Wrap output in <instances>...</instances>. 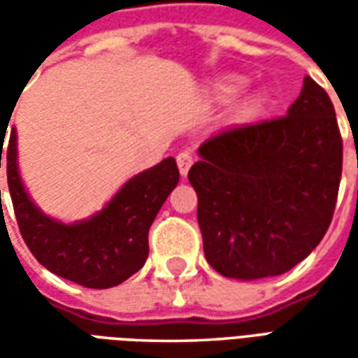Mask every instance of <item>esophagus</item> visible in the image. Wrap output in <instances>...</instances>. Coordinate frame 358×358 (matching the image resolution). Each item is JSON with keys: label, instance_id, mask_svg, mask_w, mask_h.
I'll list each match as a JSON object with an SVG mask.
<instances>
[{"label": "esophagus", "instance_id": "34e87169", "mask_svg": "<svg viewBox=\"0 0 358 358\" xmlns=\"http://www.w3.org/2000/svg\"><path fill=\"white\" fill-rule=\"evenodd\" d=\"M176 164H178L180 174L186 176L187 172H189V166L194 164V155L189 151H180L178 155H176Z\"/></svg>", "mask_w": 358, "mask_h": 358}]
</instances>
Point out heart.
<instances>
[{
    "instance_id": "obj_1",
    "label": "heart",
    "mask_w": 358,
    "mask_h": 358,
    "mask_svg": "<svg viewBox=\"0 0 358 358\" xmlns=\"http://www.w3.org/2000/svg\"><path fill=\"white\" fill-rule=\"evenodd\" d=\"M241 90V80L240 78H228L220 84V88H218V94L220 97H224V99H230L234 95L238 94Z\"/></svg>"
}]
</instances>
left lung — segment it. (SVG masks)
I'll use <instances>...</instances> for the list:
<instances>
[{"mask_svg": "<svg viewBox=\"0 0 358 358\" xmlns=\"http://www.w3.org/2000/svg\"><path fill=\"white\" fill-rule=\"evenodd\" d=\"M199 155L187 178L218 274L278 276L320 243L338 201L343 141L330 97L310 76L287 115L222 128Z\"/></svg>", "mask_w": 358, "mask_h": 358, "instance_id": "1", "label": "left lung"}]
</instances>
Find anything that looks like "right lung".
<instances>
[{
	"mask_svg": "<svg viewBox=\"0 0 358 358\" xmlns=\"http://www.w3.org/2000/svg\"><path fill=\"white\" fill-rule=\"evenodd\" d=\"M0 130V140L5 141ZM7 184L20 236L53 274L74 284L105 289L122 284L143 266L149 255L148 234L157 213L180 178L176 161L169 157L128 180L109 205L90 220L61 224L30 201L17 171V134L7 143ZM3 143L0 145V169ZM1 194V192H0Z\"/></svg>",
	"mask_w": 358,
	"mask_h": 358,
	"instance_id": "add662e5",
	"label": "right lung"
}]
</instances>
